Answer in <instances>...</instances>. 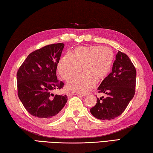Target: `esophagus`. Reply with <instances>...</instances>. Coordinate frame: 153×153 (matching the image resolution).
Listing matches in <instances>:
<instances>
[{
  "label": "esophagus",
  "mask_w": 153,
  "mask_h": 153,
  "mask_svg": "<svg viewBox=\"0 0 153 153\" xmlns=\"http://www.w3.org/2000/svg\"><path fill=\"white\" fill-rule=\"evenodd\" d=\"M71 94H72V95H74V94H75L74 93H71ZM80 96H82V97H86V96H87V94H80Z\"/></svg>",
  "instance_id": "34e87169"
}]
</instances>
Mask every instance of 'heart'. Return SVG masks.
Here are the masks:
<instances>
[{
    "label": "heart",
    "instance_id": "heart-1",
    "mask_svg": "<svg viewBox=\"0 0 153 153\" xmlns=\"http://www.w3.org/2000/svg\"><path fill=\"white\" fill-rule=\"evenodd\" d=\"M114 54L108 47L101 46H79L73 53H67L58 64V71L63 79L69 80L81 71L84 72L67 83V88L85 93L94 87L96 80L104 79L109 72Z\"/></svg>",
    "mask_w": 153,
    "mask_h": 153
}]
</instances>
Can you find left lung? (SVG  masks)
I'll return each mask as SVG.
<instances>
[{
	"label": "left lung",
	"mask_w": 153,
	"mask_h": 153,
	"mask_svg": "<svg viewBox=\"0 0 153 153\" xmlns=\"http://www.w3.org/2000/svg\"><path fill=\"white\" fill-rule=\"evenodd\" d=\"M136 71L128 56L118 51L111 73L98 88L106 97L97 98L90 113L100 120L115 119L122 113L135 94Z\"/></svg>",
	"instance_id": "obj_1"
}]
</instances>
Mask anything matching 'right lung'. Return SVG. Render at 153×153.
I'll return each instance as SVG.
<instances>
[{
    "label": "right lung",
    "mask_w": 153,
    "mask_h": 153,
    "mask_svg": "<svg viewBox=\"0 0 153 153\" xmlns=\"http://www.w3.org/2000/svg\"><path fill=\"white\" fill-rule=\"evenodd\" d=\"M64 46L53 44L32 52L17 73L19 98L28 113L41 120L57 119L67 101L66 95L53 93L64 85L56 74Z\"/></svg>",
    "instance_id": "add662e5"
}]
</instances>
